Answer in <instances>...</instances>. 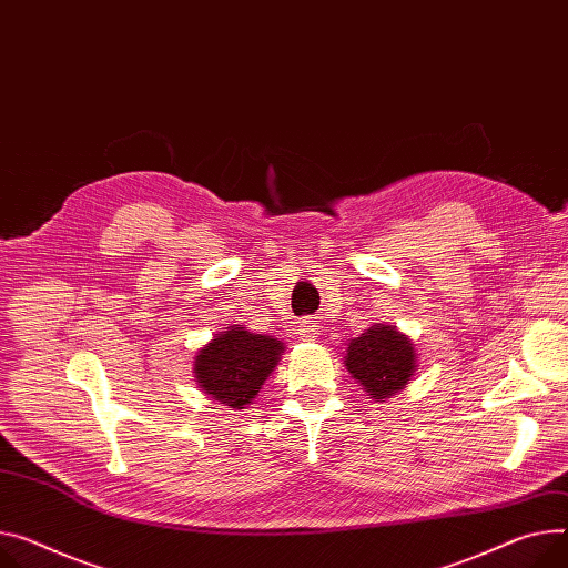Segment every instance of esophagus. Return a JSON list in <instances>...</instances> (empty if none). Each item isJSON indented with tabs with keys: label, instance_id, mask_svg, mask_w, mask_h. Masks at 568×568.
<instances>
[{
	"label": "esophagus",
	"instance_id": "1",
	"mask_svg": "<svg viewBox=\"0 0 568 568\" xmlns=\"http://www.w3.org/2000/svg\"><path fill=\"white\" fill-rule=\"evenodd\" d=\"M318 332H321V325H318L316 318H304V321H300V329H297L300 338L312 341V338H316Z\"/></svg>",
	"mask_w": 568,
	"mask_h": 568
}]
</instances>
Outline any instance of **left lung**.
Returning <instances> with one entry per match:
<instances>
[{
  "instance_id": "left-lung-1",
  "label": "left lung",
  "mask_w": 568,
  "mask_h": 568,
  "mask_svg": "<svg viewBox=\"0 0 568 568\" xmlns=\"http://www.w3.org/2000/svg\"><path fill=\"white\" fill-rule=\"evenodd\" d=\"M345 368L375 403L396 396L416 371L414 343L394 325L375 323L347 343Z\"/></svg>"
}]
</instances>
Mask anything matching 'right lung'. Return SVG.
<instances>
[{
	"label": "right lung",
	"instance_id": "1",
	"mask_svg": "<svg viewBox=\"0 0 568 568\" xmlns=\"http://www.w3.org/2000/svg\"><path fill=\"white\" fill-rule=\"evenodd\" d=\"M284 343L254 334L243 325H232L211 338L195 355L193 373L202 394L225 407L243 409L264 386L277 362Z\"/></svg>",
	"mask_w": 568,
	"mask_h": 568
}]
</instances>
